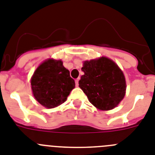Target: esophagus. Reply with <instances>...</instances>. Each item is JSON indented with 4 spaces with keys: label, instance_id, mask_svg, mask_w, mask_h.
I'll return each instance as SVG.
<instances>
[{
    "label": "esophagus",
    "instance_id": "1",
    "mask_svg": "<svg viewBox=\"0 0 155 155\" xmlns=\"http://www.w3.org/2000/svg\"><path fill=\"white\" fill-rule=\"evenodd\" d=\"M78 81H79V78L75 80V84H76L77 87H78Z\"/></svg>",
    "mask_w": 155,
    "mask_h": 155
}]
</instances>
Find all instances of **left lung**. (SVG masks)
I'll return each instance as SVG.
<instances>
[{
	"mask_svg": "<svg viewBox=\"0 0 155 155\" xmlns=\"http://www.w3.org/2000/svg\"><path fill=\"white\" fill-rule=\"evenodd\" d=\"M79 87L97 109L109 110L116 107L125 95L124 74L113 60L101 57L84 61Z\"/></svg>",
	"mask_w": 155,
	"mask_h": 155,
	"instance_id": "1",
	"label": "left lung"
}]
</instances>
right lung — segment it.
Listing matches in <instances>:
<instances>
[{
	"instance_id": "add662e5",
	"label": "right lung",
	"mask_w": 155,
	"mask_h": 155,
	"mask_svg": "<svg viewBox=\"0 0 155 155\" xmlns=\"http://www.w3.org/2000/svg\"><path fill=\"white\" fill-rule=\"evenodd\" d=\"M34 98L46 108L56 107L63 104L75 87L74 80L61 60L44 61L34 71L31 80Z\"/></svg>"
}]
</instances>
